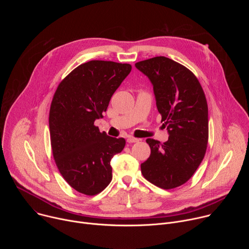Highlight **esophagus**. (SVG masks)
<instances>
[{
    "mask_svg": "<svg viewBox=\"0 0 249 249\" xmlns=\"http://www.w3.org/2000/svg\"><path fill=\"white\" fill-rule=\"evenodd\" d=\"M127 142H128V143H130V144H132V143H137V142H139V139L134 138V137H129V138L127 139Z\"/></svg>",
    "mask_w": 249,
    "mask_h": 249,
    "instance_id": "34e87169",
    "label": "esophagus"
}]
</instances>
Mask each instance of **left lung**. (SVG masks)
I'll return each mask as SVG.
<instances>
[{
    "instance_id": "left-lung-1",
    "label": "left lung",
    "mask_w": 249,
    "mask_h": 249,
    "mask_svg": "<svg viewBox=\"0 0 249 249\" xmlns=\"http://www.w3.org/2000/svg\"><path fill=\"white\" fill-rule=\"evenodd\" d=\"M136 68L152 82L157 107L168 140L146 142L150 158L141 164L145 178L162 189L186 183L206 154L209 138L208 104L196 76L185 66L163 56L140 61Z\"/></svg>"
}]
</instances>
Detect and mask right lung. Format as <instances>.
Segmentation results:
<instances>
[{"mask_svg":"<svg viewBox=\"0 0 249 249\" xmlns=\"http://www.w3.org/2000/svg\"><path fill=\"white\" fill-rule=\"evenodd\" d=\"M131 70L130 64L92 60L74 69L54 93L49 111L53 158L63 178L82 194L96 195L112 179L110 160L126 141L99 132L94 121Z\"/></svg>","mask_w":249,"mask_h":249,"instance_id":"1","label":"right lung"}]
</instances>
